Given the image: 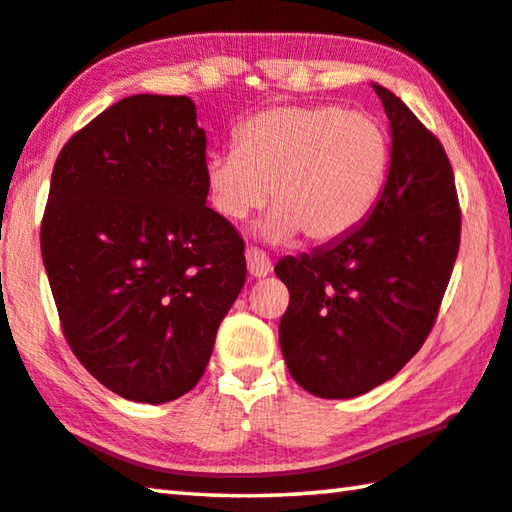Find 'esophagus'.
Wrapping results in <instances>:
<instances>
[{
	"label": "esophagus",
	"instance_id": "1",
	"mask_svg": "<svg viewBox=\"0 0 512 512\" xmlns=\"http://www.w3.org/2000/svg\"><path fill=\"white\" fill-rule=\"evenodd\" d=\"M246 264H248V273L253 275V278H266V275L271 273V259L257 248L246 250Z\"/></svg>",
	"mask_w": 512,
	"mask_h": 512
}]
</instances>
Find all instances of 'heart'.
<instances>
[{
  "label": "heart",
  "mask_w": 512,
  "mask_h": 512,
  "mask_svg": "<svg viewBox=\"0 0 512 512\" xmlns=\"http://www.w3.org/2000/svg\"><path fill=\"white\" fill-rule=\"evenodd\" d=\"M389 175V134L378 118L321 107H275L241 125L232 152H212L205 164L216 212L243 221L264 207L271 243L298 232L307 241L344 237L380 200Z\"/></svg>",
  "instance_id": "heart-1"
}]
</instances>
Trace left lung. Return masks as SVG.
Segmentation results:
<instances>
[{
    "mask_svg": "<svg viewBox=\"0 0 512 512\" xmlns=\"http://www.w3.org/2000/svg\"><path fill=\"white\" fill-rule=\"evenodd\" d=\"M392 134L387 184L367 221L310 255L282 257L280 348L296 383L353 399L394 378L431 332L460 246V207L442 143L373 84Z\"/></svg>",
    "mask_w": 512,
    "mask_h": 512,
    "instance_id": "obj_1",
    "label": "left lung"
}]
</instances>
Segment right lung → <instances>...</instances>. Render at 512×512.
I'll use <instances>...</instances> for the list:
<instances>
[{
	"label": "right lung",
	"instance_id": "add662e5",
	"mask_svg": "<svg viewBox=\"0 0 512 512\" xmlns=\"http://www.w3.org/2000/svg\"><path fill=\"white\" fill-rule=\"evenodd\" d=\"M196 104L132 95L63 145L40 250L72 353L136 403L196 387L246 282L243 239L207 207Z\"/></svg>",
	"mask_w": 512,
	"mask_h": 512
}]
</instances>
